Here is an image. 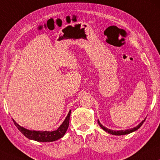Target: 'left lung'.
I'll use <instances>...</instances> for the list:
<instances>
[{"label":"left lung","instance_id":"8db88e82","mask_svg":"<svg viewBox=\"0 0 160 160\" xmlns=\"http://www.w3.org/2000/svg\"><path fill=\"white\" fill-rule=\"evenodd\" d=\"M145 119H146V118L142 122H140L139 124L137 125V127H134V128H132V129H126V130H119V131H116V130H112V129H110L107 128V127H104V126H103V125L101 124L100 122L99 121V119H98V124H99V126L101 127V128H102L103 130H104L105 132H107L108 133L113 134V135H117V136H120V135L128 134L132 133V132L137 131V130L138 129H139L140 127H141L142 125L143 124V123L144 122V121H145Z\"/></svg>","mask_w":160,"mask_h":160}]
</instances>
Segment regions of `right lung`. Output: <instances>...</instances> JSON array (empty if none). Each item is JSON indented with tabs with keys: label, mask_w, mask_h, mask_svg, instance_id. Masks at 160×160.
Segmentation results:
<instances>
[{
	"label": "right lung",
	"mask_w": 160,
	"mask_h": 160,
	"mask_svg": "<svg viewBox=\"0 0 160 160\" xmlns=\"http://www.w3.org/2000/svg\"><path fill=\"white\" fill-rule=\"evenodd\" d=\"M71 115V110L68 112L67 117H66L64 121L60 125L58 128L55 131H35V130H29L21 127L13 119L14 124L18 128L24 136L31 140H35L36 142H54L61 139L65 134L66 130L69 124V119Z\"/></svg>",
	"instance_id": "right-lung-1"
}]
</instances>
